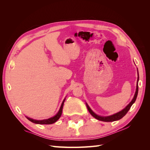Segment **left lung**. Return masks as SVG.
Listing matches in <instances>:
<instances>
[{
    "label": "left lung",
    "mask_w": 150,
    "mask_h": 150,
    "mask_svg": "<svg viewBox=\"0 0 150 150\" xmlns=\"http://www.w3.org/2000/svg\"><path fill=\"white\" fill-rule=\"evenodd\" d=\"M138 81H137V89H136V92L134 94V96L133 99H132V101L130 102V103L128 104V106H127L124 110H122V111H121L120 112H118L116 113V114L110 116H106V117H103L101 116H98L97 115L95 114L94 112H93V111L91 110L89 108V107L88 106V105L87 104H86V106H87L88 108V110L89 111V112H90V114L91 115L94 117L95 118L99 120V121H105V122H111V121H117V120H119L120 119H121L122 117L125 116L126 115V114L127 112H128V111L129 110V109L131 108V106L133 105V104L135 102L136 99H137V95H138V80H139V74H138Z\"/></svg>",
    "instance_id": "8db88e82"
}]
</instances>
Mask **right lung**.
<instances>
[{
	"label": "right lung",
	"instance_id": "obj_1",
	"mask_svg": "<svg viewBox=\"0 0 150 150\" xmlns=\"http://www.w3.org/2000/svg\"><path fill=\"white\" fill-rule=\"evenodd\" d=\"M65 101V99H64V101H63L62 104H61V106L59 109V111H58V112L56 114V116H54L52 117H51V118H49L47 120H33V119H31L30 117H26L27 118H28L29 121H30L31 122H34V123L35 124H40V125H50V124H52L54 123V122H56L59 119V117H61V115H62V108H63V105H64V103Z\"/></svg>",
	"mask_w": 150,
	"mask_h": 150
}]
</instances>
